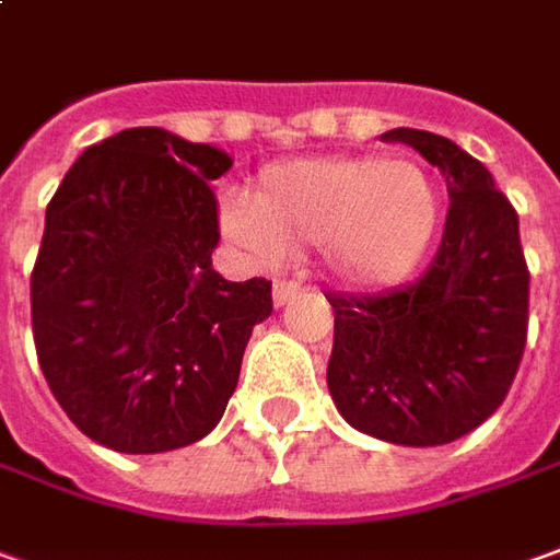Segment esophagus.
Segmentation results:
<instances>
[{
	"instance_id": "34e87169",
	"label": "esophagus",
	"mask_w": 560,
	"mask_h": 560,
	"mask_svg": "<svg viewBox=\"0 0 560 560\" xmlns=\"http://www.w3.org/2000/svg\"><path fill=\"white\" fill-rule=\"evenodd\" d=\"M299 292H302V283H299V280H277V283H273V304L283 307V304L292 302Z\"/></svg>"
}]
</instances>
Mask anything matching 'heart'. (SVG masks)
<instances>
[{
	"instance_id": "heart-1",
	"label": "heart",
	"mask_w": 560,
	"mask_h": 560,
	"mask_svg": "<svg viewBox=\"0 0 560 560\" xmlns=\"http://www.w3.org/2000/svg\"><path fill=\"white\" fill-rule=\"evenodd\" d=\"M219 222L261 265L319 246L341 283L377 289L399 283L427 256L442 222V195L418 161L304 158L265 170L253 200H225Z\"/></svg>"
}]
</instances>
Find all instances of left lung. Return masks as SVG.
<instances>
[{
    "instance_id": "obj_1",
    "label": "left lung",
    "mask_w": 560,
    "mask_h": 560,
    "mask_svg": "<svg viewBox=\"0 0 560 560\" xmlns=\"http://www.w3.org/2000/svg\"><path fill=\"white\" fill-rule=\"evenodd\" d=\"M448 183L430 268L377 295H326L335 311L329 393L341 418L381 442L430 448L472 433L503 405L527 341L530 273L518 213L457 142L396 127Z\"/></svg>"
}]
</instances>
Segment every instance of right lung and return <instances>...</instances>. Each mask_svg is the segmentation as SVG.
<instances>
[{
	"mask_svg": "<svg viewBox=\"0 0 560 560\" xmlns=\"http://www.w3.org/2000/svg\"><path fill=\"white\" fill-rule=\"evenodd\" d=\"M231 158L161 127L84 149L45 213L30 280L42 375L88 439L185 448L225 415L271 283L213 271L210 183Z\"/></svg>",
	"mask_w": 560,
	"mask_h": 560,
	"instance_id": "obj_1",
	"label": "right lung"
}]
</instances>
